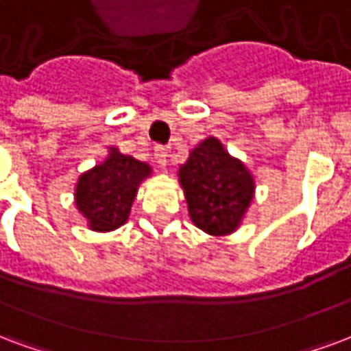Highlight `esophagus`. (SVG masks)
I'll return each instance as SVG.
<instances>
[{
  "label": "esophagus",
  "mask_w": 351,
  "mask_h": 351,
  "mask_svg": "<svg viewBox=\"0 0 351 351\" xmlns=\"http://www.w3.org/2000/svg\"><path fill=\"white\" fill-rule=\"evenodd\" d=\"M155 160L160 168H165L166 162H168V149L165 146H157L155 147Z\"/></svg>",
  "instance_id": "obj_1"
}]
</instances>
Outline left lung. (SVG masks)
<instances>
[{
	"mask_svg": "<svg viewBox=\"0 0 351 351\" xmlns=\"http://www.w3.org/2000/svg\"><path fill=\"white\" fill-rule=\"evenodd\" d=\"M189 215L209 235L235 231L254 197V178L216 138H207L179 168Z\"/></svg>",
	"mask_w": 351,
	"mask_h": 351,
	"instance_id": "left-lung-1",
	"label": "left lung"
}]
</instances>
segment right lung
<instances>
[{
	"instance_id": "add662e5",
	"label": "right lung",
	"mask_w": 351,
	"mask_h": 351,
	"mask_svg": "<svg viewBox=\"0 0 351 351\" xmlns=\"http://www.w3.org/2000/svg\"><path fill=\"white\" fill-rule=\"evenodd\" d=\"M149 176L146 162L110 149L105 162L79 178L75 204L94 231H110L125 223L136 189Z\"/></svg>"
}]
</instances>
